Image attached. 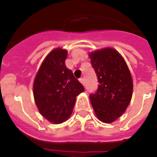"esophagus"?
Masks as SVG:
<instances>
[{
	"mask_svg": "<svg viewBox=\"0 0 157 157\" xmlns=\"http://www.w3.org/2000/svg\"><path fill=\"white\" fill-rule=\"evenodd\" d=\"M79 80H80V83H81L82 84H83V85H84V86L85 85V81H84V78H80Z\"/></svg>",
	"mask_w": 157,
	"mask_h": 157,
	"instance_id": "1",
	"label": "esophagus"
}]
</instances>
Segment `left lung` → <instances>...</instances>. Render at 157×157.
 I'll return each mask as SVG.
<instances>
[{"instance_id":"8db88e82","label":"left lung","mask_w":157,"mask_h":157,"mask_svg":"<svg viewBox=\"0 0 157 157\" xmlns=\"http://www.w3.org/2000/svg\"><path fill=\"white\" fill-rule=\"evenodd\" d=\"M98 77V87L90 100L95 115L103 123H112L125 112L133 92V81L125 60L113 48L89 54Z\"/></svg>"}]
</instances>
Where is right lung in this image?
Wrapping results in <instances>:
<instances>
[{"instance_id":"add662e5","label":"right lung","mask_w":157,"mask_h":157,"mask_svg":"<svg viewBox=\"0 0 157 157\" xmlns=\"http://www.w3.org/2000/svg\"><path fill=\"white\" fill-rule=\"evenodd\" d=\"M67 51L56 48L46 56L33 82V96L40 113L55 124L70 118L76 97L84 86L67 69Z\"/></svg>"}]
</instances>
